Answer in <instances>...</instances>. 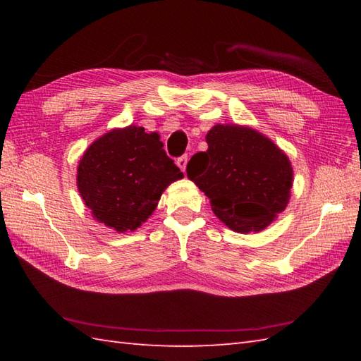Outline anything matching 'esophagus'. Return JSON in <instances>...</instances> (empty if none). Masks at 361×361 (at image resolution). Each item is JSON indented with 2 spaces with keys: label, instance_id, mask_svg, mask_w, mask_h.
Here are the masks:
<instances>
[{
  "label": "esophagus",
  "instance_id": "obj_1",
  "mask_svg": "<svg viewBox=\"0 0 361 361\" xmlns=\"http://www.w3.org/2000/svg\"><path fill=\"white\" fill-rule=\"evenodd\" d=\"M176 166H178L183 172H186V166H188V155H181L180 158H176Z\"/></svg>",
  "mask_w": 361,
  "mask_h": 361
}]
</instances>
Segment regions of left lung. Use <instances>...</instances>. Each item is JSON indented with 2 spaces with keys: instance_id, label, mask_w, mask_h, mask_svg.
I'll return each instance as SVG.
<instances>
[{
  "instance_id": "obj_1",
  "label": "left lung",
  "mask_w": 361,
  "mask_h": 361,
  "mask_svg": "<svg viewBox=\"0 0 361 361\" xmlns=\"http://www.w3.org/2000/svg\"><path fill=\"white\" fill-rule=\"evenodd\" d=\"M206 142L208 150L188 163V176L229 228L262 231L288 203L293 169L287 155L248 127L214 126Z\"/></svg>"
}]
</instances>
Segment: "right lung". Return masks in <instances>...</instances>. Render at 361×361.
I'll use <instances>...</instances> for the list:
<instances>
[{"label": "right lung", "mask_w": 361, "mask_h": 361, "mask_svg": "<svg viewBox=\"0 0 361 361\" xmlns=\"http://www.w3.org/2000/svg\"><path fill=\"white\" fill-rule=\"evenodd\" d=\"M183 172L166 155L158 133L130 126L99 137L83 153L78 188L94 219L119 233L133 231Z\"/></svg>", "instance_id": "obj_1"}]
</instances>
